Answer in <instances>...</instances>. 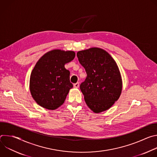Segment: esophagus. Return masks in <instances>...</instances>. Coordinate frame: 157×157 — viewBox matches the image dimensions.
Segmentation results:
<instances>
[{"instance_id":"1","label":"esophagus","mask_w":157,"mask_h":157,"mask_svg":"<svg viewBox=\"0 0 157 157\" xmlns=\"http://www.w3.org/2000/svg\"><path fill=\"white\" fill-rule=\"evenodd\" d=\"M73 86H74V87L78 88V87H79V82H76V83L74 84Z\"/></svg>"}]
</instances>
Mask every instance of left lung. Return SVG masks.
<instances>
[{
	"label": "left lung",
	"mask_w": 157,
	"mask_h": 157,
	"mask_svg": "<svg viewBox=\"0 0 157 157\" xmlns=\"http://www.w3.org/2000/svg\"><path fill=\"white\" fill-rule=\"evenodd\" d=\"M77 56L87 74L80 85L87 105L96 114L108 110L119 99L122 89L116 62L106 51L97 47L79 51Z\"/></svg>",
	"instance_id": "8db88e82"
}]
</instances>
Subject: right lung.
<instances>
[{
	"instance_id": "obj_1",
	"label": "right lung",
	"mask_w": 157,
	"mask_h": 157,
	"mask_svg": "<svg viewBox=\"0 0 157 157\" xmlns=\"http://www.w3.org/2000/svg\"><path fill=\"white\" fill-rule=\"evenodd\" d=\"M75 57L73 51L53 50L37 61L30 78V91L33 99L41 107L55 110L64 102L73 86L70 72L64 64Z\"/></svg>"
}]
</instances>
